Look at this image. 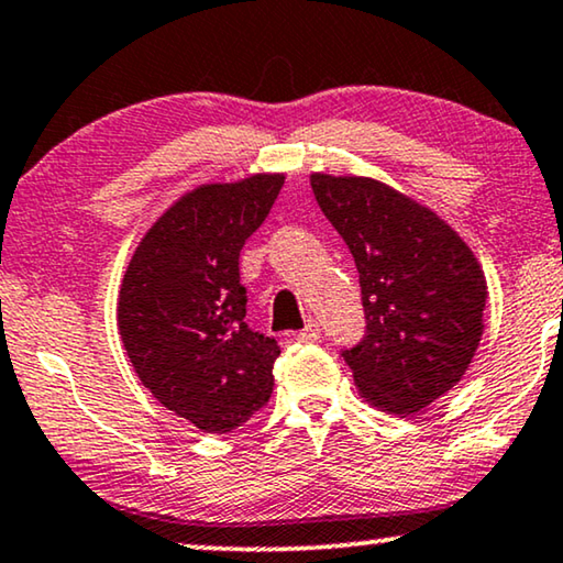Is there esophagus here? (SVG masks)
<instances>
[{"instance_id": "obj_1", "label": "esophagus", "mask_w": 563, "mask_h": 563, "mask_svg": "<svg viewBox=\"0 0 563 563\" xmlns=\"http://www.w3.org/2000/svg\"><path fill=\"white\" fill-rule=\"evenodd\" d=\"M297 340L299 342H317V340H320V324H317V320H309V324L299 332Z\"/></svg>"}]
</instances>
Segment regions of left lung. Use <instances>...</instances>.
Instances as JSON below:
<instances>
[{
	"mask_svg": "<svg viewBox=\"0 0 563 563\" xmlns=\"http://www.w3.org/2000/svg\"><path fill=\"white\" fill-rule=\"evenodd\" d=\"M309 183L361 274L365 338L342 357L365 401L413 417L450 394L477 353L483 266L450 223L386 183L324 173Z\"/></svg>",
	"mask_w": 563,
	"mask_h": 563,
	"instance_id": "8db88e82",
	"label": "left lung"
}]
</instances>
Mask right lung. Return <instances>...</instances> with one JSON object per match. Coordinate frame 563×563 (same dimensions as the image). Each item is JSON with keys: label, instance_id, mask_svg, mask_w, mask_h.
I'll list each match as a JSON object with an SVG mask.
<instances>
[{"label": "right lung", "instance_id": "1", "mask_svg": "<svg viewBox=\"0 0 563 563\" xmlns=\"http://www.w3.org/2000/svg\"><path fill=\"white\" fill-rule=\"evenodd\" d=\"M284 175L185 192L136 246L117 324L150 394L208 434L239 429L268 404L279 345L246 324L239 256L272 210Z\"/></svg>", "mask_w": 563, "mask_h": 563}]
</instances>
